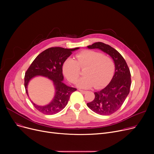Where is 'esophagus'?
Listing matches in <instances>:
<instances>
[{"label":"esophagus","mask_w":154,"mask_h":154,"mask_svg":"<svg viewBox=\"0 0 154 154\" xmlns=\"http://www.w3.org/2000/svg\"><path fill=\"white\" fill-rule=\"evenodd\" d=\"M79 91L80 92H82V93H83V94L87 93V91H82V90H80V89H79Z\"/></svg>","instance_id":"34e87169"}]
</instances>
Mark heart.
<instances>
[{
	"instance_id": "1",
	"label": "heart",
	"mask_w": 154,
	"mask_h": 154,
	"mask_svg": "<svg viewBox=\"0 0 154 154\" xmlns=\"http://www.w3.org/2000/svg\"><path fill=\"white\" fill-rule=\"evenodd\" d=\"M85 69V75L77 85L88 88L94 85L97 88L107 84L114 74L115 65L109 56L93 51H83L75 55V60L69 58L62 65V72L71 83L75 82L80 74V69Z\"/></svg>"
}]
</instances>
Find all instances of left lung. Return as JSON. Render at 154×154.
Returning <instances> with one entry per match:
<instances>
[{"label": "left lung", "mask_w": 154, "mask_h": 154, "mask_svg": "<svg viewBox=\"0 0 154 154\" xmlns=\"http://www.w3.org/2000/svg\"><path fill=\"white\" fill-rule=\"evenodd\" d=\"M87 48H98L106 52L115 63V74L110 83L102 90L94 92V100L87 103V107L96 114L109 116L120 108L130 92V70L122 55L109 45L99 42L88 45Z\"/></svg>", "instance_id": "obj_1"}]
</instances>
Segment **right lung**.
Wrapping results in <instances>:
<instances>
[{
    "mask_svg": "<svg viewBox=\"0 0 154 154\" xmlns=\"http://www.w3.org/2000/svg\"><path fill=\"white\" fill-rule=\"evenodd\" d=\"M64 48L55 47L48 48L37 55L26 72L24 86L28 95L27 86L30 80L36 76L41 75L52 80L55 88V95L52 100L47 105L41 106L33 103L35 108L46 115H54L63 110L68 103L70 95L75 91L73 88L63 82L62 65L72 54V52L79 49Z\"/></svg>",
    "mask_w": 154,
    "mask_h": 154,
    "instance_id": "add662e5",
    "label": "right lung"
}]
</instances>
